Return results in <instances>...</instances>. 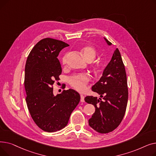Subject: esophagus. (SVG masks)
<instances>
[{
    "label": "esophagus",
    "instance_id": "obj_1",
    "mask_svg": "<svg viewBox=\"0 0 156 156\" xmlns=\"http://www.w3.org/2000/svg\"><path fill=\"white\" fill-rule=\"evenodd\" d=\"M81 99H80V101L81 102H85V100H84V98H85V97H84V95H81Z\"/></svg>",
    "mask_w": 156,
    "mask_h": 156
}]
</instances>
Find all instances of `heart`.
I'll list each match as a JSON object with an SVG mask.
<instances>
[{
	"label": "heart",
	"mask_w": 156,
	"mask_h": 156,
	"mask_svg": "<svg viewBox=\"0 0 156 156\" xmlns=\"http://www.w3.org/2000/svg\"><path fill=\"white\" fill-rule=\"evenodd\" d=\"M81 52L84 57V58L89 62L92 61L97 55V52L95 49L91 46H86L83 47L81 50ZM68 54H64L61 59V62L62 64H65L67 61ZM100 65H97L96 68L99 69ZM90 80V77L87 73H78L75 74L73 76H70L68 81L69 85L77 91L83 92L86 90L87 85Z\"/></svg>",
	"instance_id": "b5f03b06"
}]
</instances>
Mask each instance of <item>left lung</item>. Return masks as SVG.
<instances>
[{
	"label": "left lung",
	"instance_id": "left-lung-1",
	"mask_svg": "<svg viewBox=\"0 0 156 156\" xmlns=\"http://www.w3.org/2000/svg\"><path fill=\"white\" fill-rule=\"evenodd\" d=\"M104 39L109 45L112 44ZM92 90L101 97L98 99L97 97L87 96L85 98L86 102L93 104L95 108L88 124L99 133L111 132L123 119L128 98L125 68L118 48L114 51L102 77L92 87Z\"/></svg>",
	"mask_w": 156,
	"mask_h": 156
}]
</instances>
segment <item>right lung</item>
Instances as JSON below:
<instances>
[{"mask_svg":"<svg viewBox=\"0 0 156 156\" xmlns=\"http://www.w3.org/2000/svg\"><path fill=\"white\" fill-rule=\"evenodd\" d=\"M68 46L61 40L44 38L32 48L27 60L24 84L28 109L35 124L45 132L64 128L80 101V94L73 89L56 96L53 94V85L62 73L57 57Z\"/></svg>","mask_w":156,"mask_h":156,"instance_id":"obj_1","label":"right lung"}]
</instances>
